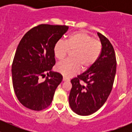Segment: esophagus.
I'll return each instance as SVG.
<instances>
[{
	"label": "esophagus",
	"instance_id": "1",
	"mask_svg": "<svg viewBox=\"0 0 132 132\" xmlns=\"http://www.w3.org/2000/svg\"><path fill=\"white\" fill-rule=\"evenodd\" d=\"M63 81H69L70 80V79H69V78H66V77H63Z\"/></svg>",
	"mask_w": 132,
	"mask_h": 132
}]
</instances>
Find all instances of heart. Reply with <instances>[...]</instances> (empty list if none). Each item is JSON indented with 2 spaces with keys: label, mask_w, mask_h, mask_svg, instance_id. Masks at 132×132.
I'll use <instances>...</instances> for the list:
<instances>
[{
  "label": "heart",
  "mask_w": 132,
  "mask_h": 132,
  "mask_svg": "<svg viewBox=\"0 0 132 132\" xmlns=\"http://www.w3.org/2000/svg\"><path fill=\"white\" fill-rule=\"evenodd\" d=\"M102 45L100 41L83 31L70 34L66 41L59 40L54 46V56L58 60L63 59L69 50H74L73 59L61 61L55 66L58 72L65 77H70L81 69H87L98 61L101 55Z\"/></svg>",
  "instance_id": "heart-1"
}]
</instances>
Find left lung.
I'll return each instance as SVG.
<instances>
[{
    "label": "left lung",
    "mask_w": 132,
    "mask_h": 132,
    "mask_svg": "<svg viewBox=\"0 0 132 132\" xmlns=\"http://www.w3.org/2000/svg\"><path fill=\"white\" fill-rule=\"evenodd\" d=\"M98 35L102 45L99 59L71 80L69 103L73 111L80 116L91 115L103 106L112 91L116 73L114 48L105 36L99 32Z\"/></svg>",
    "instance_id": "1"
}]
</instances>
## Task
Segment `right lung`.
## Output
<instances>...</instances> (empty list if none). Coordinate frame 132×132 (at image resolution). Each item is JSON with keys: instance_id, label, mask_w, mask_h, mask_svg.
<instances>
[{"instance_id": "1", "label": "right lung", "mask_w": 132, "mask_h": 132, "mask_svg": "<svg viewBox=\"0 0 132 132\" xmlns=\"http://www.w3.org/2000/svg\"><path fill=\"white\" fill-rule=\"evenodd\" d=\"M66 25L41 24L29 30L18 45L12 64L14 93L25 107L39 110L48 107L62 80L52 71L55 64L54 46L68 30ZM45 81L40 82L41 77Z\"/></svg>"}]
</instances>
